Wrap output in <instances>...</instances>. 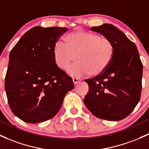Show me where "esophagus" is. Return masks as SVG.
<instances>
[{"label":"esophagus","mask_w":149,"mask_h":149,"mask_svg":"<svg viewBox=\"0 0 149 149\" xmlns=\"http://www.w3.org/2000/svg\"><path fill=\"white\" fill-rule=\"evenodd\" d=\"M72 81H73V83H74V84H76L77 83H78V82H79V81H80L81 79H78V78H73Z\"/></svg>","instance_id":"34e87169"}]
</instances>
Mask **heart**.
Returning <instances> with one entry per match:
<instances>
[{
  "mask_svg": "<svg viewBox=\"0 0 149 149\" xmlns=\"http://www.w3.org/2000/svg\"><path fill=\"white\" fill-rule=\"evenodd\" d=\"M114 55L112 42L109 38L86 30H75L56 43L54 62L61 70H67L74 60L77 62L68 70L73 77L102 74L108 68Z\"/></svg>",
  "mask_w": 149,
  "mask_h": 149,
  "instance_id": "obj_1",
  "label": "heart"
}]
</instances>
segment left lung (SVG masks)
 <instances>
[{
  "label": "left lung",
  "mask_w": 149,
  "mask_h": 149,
  "mask_svg": "<svg viewBox=\"0 0 149 149\" xmlns=\"http://www.w3.org/2000/svg\"><path fill=\"white\" fill-rule=\"evenodd\" d=\"M90 30L112 42L114 55L104 72L85 80L89 92L84 103L97 117L119 121L129 116L140 100L143 65L136 45L116 27L106 23Z\"/></svg>",
  "instance_id": "left-lung-1"
}]
</instances>
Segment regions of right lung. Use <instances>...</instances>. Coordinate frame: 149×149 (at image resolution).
Masks as SVG:
<instances>
[{
  "label": "right lung",
  "mask_w": 149,
  "mask_h": 149,
  "mask_svg": "<svg viewBox=\"0 0 149 149\" xmlns=\"http://www.w3.org/2000/svg\"><path fill=\"white\" fill-rule=\"evenodd\" d=\"M67 31V28L36 26L10 51L5 89L11 111L25 122L52 119L74 88L72 78L53 60L56 42Z\"/></svg>",
  "instance_id": "obj_1"
}]
</instances>
